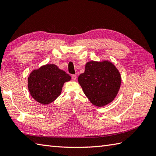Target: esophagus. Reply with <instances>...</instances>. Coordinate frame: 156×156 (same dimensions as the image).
Instances as JSON below:
<instances>
[{"mask_svg": "<svg viewBox=\"0 0 156 156\" xmlns=\"http://www.w3.org/2000/svg\"><path fill=\"white\" fill-rule=\"evenodd\" d=\"M76 78H77V76H76V75H74V74L72 75V78L73 80L75 81L76 80Z\"/></svg>", "mask_w": 156, "mask_h": 156, "instance_id": "obj_1", "label": "esophagus"}]
</instances>
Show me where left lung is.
Returning a JSON list of instances; mask_svg holds the SVG:
<instances>
[{
	"instance_id": "1",
	"label": "left lung",
	"mask_w": 156,
	"mask_h": 156,
	"mask_svg": "<svg viewBox=\"0 0 156 156\" xmlns=\"http://www.w3.org/2000/svg\"><path fill=\"white\" fill-rule=\"evenodd\" d=\"M78 80L91 103L97 107L110 103L120 88L121 77L113 64L108 61L88 62Z\"/></svg>"
}]
</instances>
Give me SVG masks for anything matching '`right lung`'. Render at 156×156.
<instances>
[{
	"label": "right lung",
	"instance_id": "1",
	"mask_svg": "<svg viewBox=\"0 0 156 156\" xmlns=\"http://www.w3.org/2000/svg\"><path fill=\"white\" fill-rule=\"evenodd\" d=\"M70 76L55 64H46L33 71L28 78L31 97L42 105H48L60 95L63 85Z\"/></svg>",
	"mask_w": 156,
	"mask_h": 156
}]
</instances>
